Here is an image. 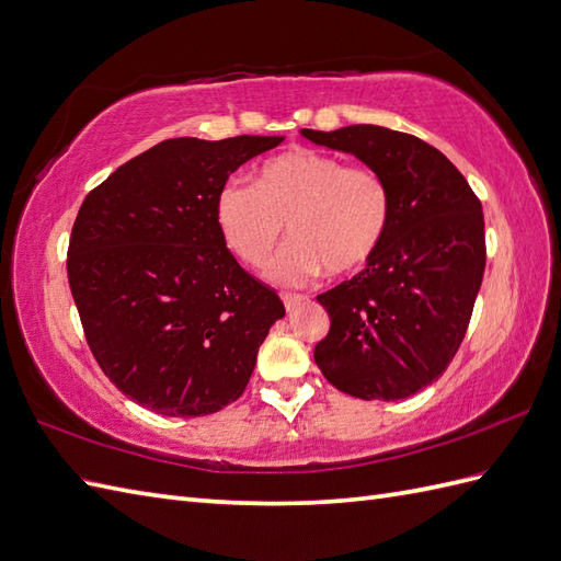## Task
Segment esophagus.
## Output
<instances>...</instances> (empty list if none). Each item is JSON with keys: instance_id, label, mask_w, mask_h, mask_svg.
Returning a JSON list of instances; mask_svg holds the SVG:
<instances>
[{"instance_id": "esophagus-1", "label": "esophagus", "mask_w": 561, "mask_h": 561, "mask_svg": "<svg viewBox=\"0 0 561 561\" xmlns=\"http://www.w3.org/2000/svg\"><path fill=\"white\" fill-rule=\"evenodd\" d=\"M282 298H284V306H286V310H289V312H291L296 306H301V304L306 301V296H298V294H284Z\"/></svg>"}]
</instances>
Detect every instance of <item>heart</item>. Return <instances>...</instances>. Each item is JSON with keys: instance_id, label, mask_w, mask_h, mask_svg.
Instances as JSON below:
<instances>
[{"instance_id": "b5f03b06", "label": "heart", "mask_w": 561, "mask_h": 561, "mask_svg": "<svg viewBox=\"0 0 561 561\" xmlns=\"http://www.w3.org/2000/svg\"><path fill=\"white\" fill-rule=\"evenodd\" d=\"M392 215L394 195L377 169L308 148L267 160L255 186L229 181L215 203L221 239L249 267L267 263L286 225L291 243L270 267V277L286 286H301L322 270L344 277L368 267Z\"/></svg>"}]
</instances>
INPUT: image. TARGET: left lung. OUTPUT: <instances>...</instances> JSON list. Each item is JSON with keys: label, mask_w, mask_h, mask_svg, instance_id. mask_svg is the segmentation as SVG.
<instances>
[{"label": "left lung", "mask_w": 561, "mask_h": 561, "mask_svg": "<svg viewBox=\"0 0 561 561\" xmlns=\"http://www.w3.org/2000/svg\"><path fill=\"white\" fill-rule=\"evenodd\" d=\"M301 134L356 154L394 195L377 257L318 296L332 322L316 363L344 394L407 399L435 382L463 342L485 272L483 205L445 154L411 134L373 124Z\"/></svg>", "instance_id": "1"}]
</instances>
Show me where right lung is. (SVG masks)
Returning a JSON list of instances; mask_svg holds the SVG:
<instances>
[{"label": "right lung", "mask_w": 561, "mask_h": 561, "mask_svg": "<svg viewBox=\"0 0 561 561\" xmlns=\"http://www.w3.org/2000/svg\"><path fill=\"white\" fill-rule=\"evenodd\" d=\"M279 142L169 138L85 195L69 286L102 373L140 407L195 419L249 385L284 304L231 255L215 203L231 172Z\"/></svg>", "instance_id": "add662e5"}]
</instances>
